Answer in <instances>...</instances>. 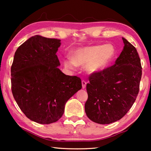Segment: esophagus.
Listing matches in <instances>:
<instances>
[{"label":"esophagus","instance_id":"1","mask_svg":"<svg viewBox=\"0 0 151 151\" xmlns=\"http://www.w3.org/2000/svg\"><path fill=\"white\" fill-rule=\"evenodd\" d=\"M86 82L84 80L82 81V87H83V88H85L86 87Z\"/></svg>","mask_w":151,"mask_h":151}]
</instances>
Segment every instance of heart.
<instances>
[{
	"label": "heart",
	"mask_w": 151,
	"mask_h": 151,
	"mask_svg": "<svg viewBox=\"0 0 151 151\" xmlns=\"http://www.w3.org/2000/svg\"><path fill=\"white\" fill-rule=\"evenodd\" d=\"M114 53L115 50L111 45L80 48L73 50L71 52V60H65L64 64L70 69H74L75 66H86L88 73L95 74L106 67Z\"/></svg>",
	"instance_id": "obj_1"
}]
</instances>
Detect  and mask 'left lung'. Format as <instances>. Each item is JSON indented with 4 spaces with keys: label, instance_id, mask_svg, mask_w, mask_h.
Segmentation results:
<instances>
[{
    "label": "left lung",
    "instance_id": "8db88e82",
    "mask_svg": "<svg viewBox=\"0 0 151 151\" xmlns=\"http://www.w3.org/2000/svg\"><path fill=\"white\" fill-rule=\"evenodd\" d=\"M121 55L114 65L91 74L86 85V115L105 124L122 119L134 104L139 92L142 66L137 50L124 38Z\"/></svg>",
    "mask_w": 151,
    "mask_h": 151
}]
</instances>
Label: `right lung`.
<instances>
[{
    "label": "right lung",
    "instance_id": "add662e5",
    "mask_svg": "<svg viewBox=\"0 0 151 151\" xmlns=\"http://www.w3.org/2000/svg\"><path fill=\"white\" fill-rule=\"evenodd\" d=\"M60 40L39 35L17 48L11 66V89L28 119L40 124L57 122L68 99L82 88L81 79L66 75L57 66Z\"/></svg>",
    "mask_w": 151,
    "mask_h": 151
}]
</instances>
